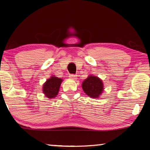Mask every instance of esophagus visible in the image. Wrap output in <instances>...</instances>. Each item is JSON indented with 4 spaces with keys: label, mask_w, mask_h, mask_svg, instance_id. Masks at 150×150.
Segmentation results:
<instances>
[{
    "label": "esophagus",
    "mask_w": 150,
    "mask_h": 150,
    "mask_svg": "<svg viewBox=\"0 0 150 150\" xmlns=\"http://www.w3.org/2000/svg\"><path fill=\"white\" fill-rule=\"evenodd\" d=\"M69 78L70 79H75L76 78V77H77V76H76L75 75H73V74H71V75H69Z\"/></svg>",
    "instance_id": "esophagus-1"
}]
</instances>
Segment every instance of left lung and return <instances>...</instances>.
Here are the masks:
<instances>
[{
	"mask_svg": "<svg viewBox=\"0 0 150 150\" xmlns=\"http://www.w3.org/2000/svg\"><path fill=\"white\" fill-rule=\"evenodd\" d=\"M82 88L88 96L97 98L102 94L104 86L103 81L100 78L94 75H88V77L83 82Z\"/></svg>",
	"mask_w": 150,
	"mask_h": 150,
	"instance_id": "left-lung-1",
	"label": "left lung"
}]
</instances>
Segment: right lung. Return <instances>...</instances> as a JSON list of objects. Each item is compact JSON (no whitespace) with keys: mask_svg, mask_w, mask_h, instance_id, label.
<instances>
[{"mask_svg":"<svg viewBox=\"0 0 150 150\" xmlns=\"http://www.w3.org/2000/svg\"><path fill=\"white\" fill-rule=\"evenodd\" d=\"M63 79L52 76L43 85V93L48 98H55L57 95Z\"/></svg>","mask_w":150,"mask_h":150,"instance_id":"add662e5","label":"right lung"}]
</instances>
